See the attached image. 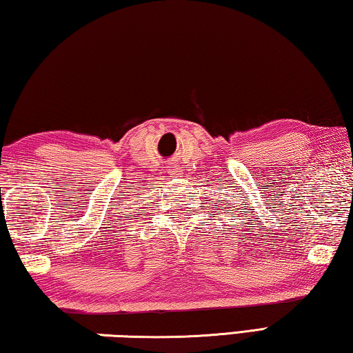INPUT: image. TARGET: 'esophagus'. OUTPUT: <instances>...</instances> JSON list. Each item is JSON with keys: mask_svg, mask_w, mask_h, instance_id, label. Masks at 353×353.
Wrapping results in <instances>:
<instances>
[{"mask_svg": "<svg viewBox=\"0 0 353 353\" xmlns=\"http://www.w3.org/2000/svg\"><path fill=\"white\" fill-rule=\"evenodd\" d=\"M166 172H168L170 177H181V174H182L181 168H179L176 163H170L168 166H166Z\"/></svg>", "mask_w": 353, "mask_h": 353, "instance_id": "esophagus-1", "label": "esophagus"}]
</instances>
